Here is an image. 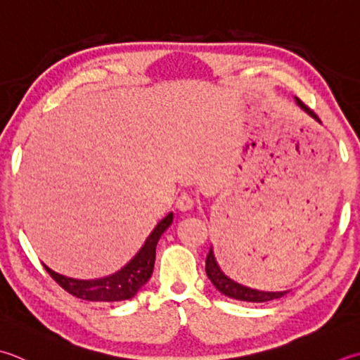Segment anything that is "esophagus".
I'll return each instance as SVG.
<instances>
[{
  "label": "esophagus",
  "instance_id": "obj_1",
  "mask_svg": "<svg viewBox=\"0 0 360 360\" xmlns=\"http://www.w3.org/2000/svg\"><path fill=\"white\" fill-rule=\"evenodd\" d=\"M193 206H195L193 198L188 193L181 195L179 198H178V201H176V207H178L181 212H187V210H190Z\"/></svg>",
  "mask_w": 360,
  "mask_h": 360
}]
</instances>
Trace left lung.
<instances>
[{
	"label": "left lung",
	"instance_id": "8db88e82",
	"mask_svg": "<svg viewBox=\"0 0 360 360\" xmlns=\"http://www.w3.org/2000/svg\"><path fill=\"white\" fill-rule=\"evenodd\" d=\"M295 100H297L298 105H300L302 110H306L309 115L316 120V122H320V118L314 114V110L309 109L307 105L300 100V98H295ZM206 273H207V278L210 279V283L215 285L217 290L221 292L223 295H226V297H229L232 300L248 301V302H265V301L278 300L281 297H284V295L287 293L285 290L284 292H262V290H256V288L245 287L242 284L236 283V281H232L231 278H228L226 274L221 271L220 265H218L217 259H215L212 246H210L209 255L206 257Z\"/></svg>",
	"mask_w": 360,
	"mask_h": 360
}]
</instances>
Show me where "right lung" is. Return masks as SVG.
<instances>
[{
  "label": "right lung",
  "instance_id": "right-lung-1",
  "mask_svg": "<svg viewBox=\"0 0 360 360\" xmlns=\"http://www.w3.org/2000/svg\"><path fill=\"white\" fill-rule=\"evenodd\" d=\"M173 223V212L156 224V228L148 236L142 248L134 256L122 270L114 274L104 276L100 279H73L63 276L53 271L49 266L44 265L45 270L49 273L56 283H58L63 290L72 293L73 297L86 300V301H124L132 298L140 288H142L148 279L151 278L154 260H156V246L160 236L164 234L167 228Z\"/></svg>",
  "mask_w": 360,
  "mask_h": 360
}]
</instances>
